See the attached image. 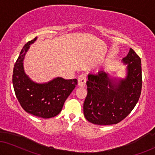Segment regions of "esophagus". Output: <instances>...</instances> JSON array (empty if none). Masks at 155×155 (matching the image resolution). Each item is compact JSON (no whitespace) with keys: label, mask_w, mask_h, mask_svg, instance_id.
I'll return each instance as SVG.
<instances>
[{"label":"esophagus","mask_w":155,"mask_h":155,"mask_svg":"<svg viewBox=\"0 0 155 155\" xmlns=\"http://www.w3.org/2000/svg\"><path fill=\"white\" fill-rule=\"evenodd\" d=\"M86 85V77L85 74L80 75L78 78V85L80 87H85Z\"/></svg>","instance_id":"esophagus-1"}]
</instances>
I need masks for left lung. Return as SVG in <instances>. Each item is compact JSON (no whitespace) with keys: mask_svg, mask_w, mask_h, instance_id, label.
<instances>
[{"mask_svg":"<svg viewBox=\"0 0 155 155\" xmlns=\"http://www.w3.org/2000/svg\"><path fill=\"white\" fill-rule=\"evenodd\" d=\"M122 62L127 64L123 78L110 77L104 71L87 76L84 114L90 122L99 125L118 123L130 114L139 100L142 87L140 58L130 48Z\"/></svg>","mask_w":155,"mask_h":155,"instance_id":"left-lung-1","label":"left lung"}]
</instances>
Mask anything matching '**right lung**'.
<instances>
[{"mask_svg":"<svg viewBox=\"0 0 155 155\" xmlns=\"http://www.w3.org/2000/svg\"><path fill=\"white\" fill-rule=\"evenodd\" d=\"M37 39L36 37L27 42L21 51L14 67L12 84L17 100L27 113L50 118L61 111L64 101L77 85V79L56 77L43 84L33 81L25 72L24 60L30 46Z\"/></svg>","mask_w":155,"mask_h":155,"instance_id":"obj_1","label":"right lung"}]
</instances>
